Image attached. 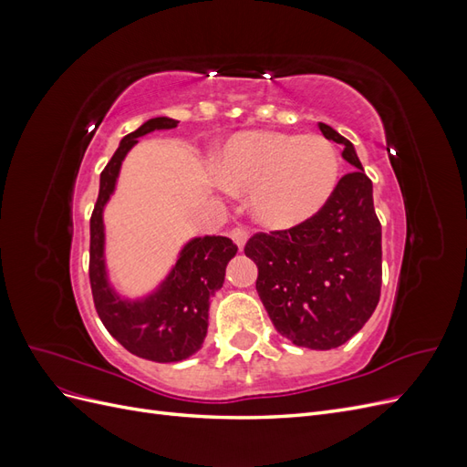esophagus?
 Listing matches in <instances>:
<instances>
[{
    "instance_id": "34e87169",
    "label": "esophagus",
    "mask_w": 467,
    "mask_h": 467,
    "mask_svg": "<svg viewBox=\"0 0 467 467\" xmlns=\"http://www.w3.org/2000/svg\"><path fill=\"white\" fill-rule=\"evenodd\" d=\"M230 237L234 239V244H235L239 249H244V245H245V242H247V230H244V228H234V230L230 232Z\"/></svg>"
}]
</instances>
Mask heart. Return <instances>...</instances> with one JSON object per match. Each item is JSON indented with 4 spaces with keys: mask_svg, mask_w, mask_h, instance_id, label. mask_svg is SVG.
Here are the masks:
<instances>
[{
    "mask_svg": "<svg viewBox=\"0 0 467 467\" xmlns=\"http://www.w3.org/2000/svg\"><path fill=\"white\" fill-rule=\"evenodd\" d=\"M338 175V151L319 134L244 132L232 138L218 158L222 185L251 192L253 216L275 230L316 216L331 199Z\"/></svg>",
    "mask_w": 467,
    "mask_h": 467,
    "instance_id": "b5f03b06",
    "label": "heart"
}]
</instances>
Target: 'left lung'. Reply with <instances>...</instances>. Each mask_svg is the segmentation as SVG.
<instances>
[{
  "instance_id": "obj_1",
  "label": "left lung",
  "mask_w": 467,
  "mask_h": 467,
  "mask_svg": "<svg viewBox=\"0 0 467 467\" xmlns=\"http://www.w3.org/2000/svg\"><path fill=\"white\" fill-rule=\"evenodd\" d=\"M319 130L345 146L343 158L357 169L338 179L316 216L253 234L244 251L259 268L255 286L276 331L298 347L329 350L357 335L379 302L381 223L355 148L327 124Z\"/></svg>"
}]
</instances>
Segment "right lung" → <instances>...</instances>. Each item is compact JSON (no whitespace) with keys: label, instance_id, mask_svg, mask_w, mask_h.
Segmentation results:
<instances>
[{"label":"right lung","instance_id":"obj_1","mask_svg":"<svg viewBox=\"0 0 467 467\" xmlns=\"http://www.w3.org/2000/svg\"><path fill=\"white\" fill-rule=\"evenodd\" d=\"M179 120L151 119L122 138L119 150L101 171L99 196L91 212L89 282L99 317L107 331L132 355L153 362H177L194 355L204 343L210 298L223 285L225 265L237 253L230 237H196L161 288L142 302H126L112 294L103 261V206L115 189L124 155L140 136L151 130L175 129Z\"/></svg>","mask_w":467,"mask_h":467}]
</instances>
